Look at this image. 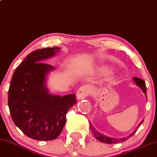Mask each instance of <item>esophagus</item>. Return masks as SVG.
Here are the masks:
<instances>
[{"mask_svg":"<svg viewBox=\"0 0 157 157\" xmlns=\"http://www.w3.org/2000/svg\"><path fill=\"white\" fill-rule=\"evenodd\" d=\"M91 92L90 87L88 86H82L78 90L76 93V96L78 99H84L87 97Z\"/></svg>","mask_w":157,"mask_h":157,"instance_id":"obj_1","label":"esophagus"}]
</instances>
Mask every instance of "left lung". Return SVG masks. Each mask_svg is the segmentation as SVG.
Segmentation results:
<instances>
[{
	"label": "left lung",
	"instance_id": "1",
	"mask_svg": "<svg viewBox=\"0 0 157 157\" xmlns=\"http://www.w3.org/2000/svg\"><path fill=\"white\" fill-rule=\"evenodd\" d=\"M133 80H134L135 83L137 85H138L139 87H140L141 89L142 90V91H143L144 93L145 94V96L147 97V96H146V94H147L146 93L147 92H146V85H145V81L142 80V79H141V78H136V77H134V78H133ZM142 122H143V121H141L140 125L142 124ZM90 130H91V131H92L93 134L94 135L95 137H96V140H98V141H100V142H105V143H107V144H114V143H118V142H124V141H125L128 139V137H126V138H121V139L110 138V137H107V136H106L101 134V133H98L97 131H96V130L94 129V128L93 127L91 123H90ZM135 133H136V131L133 132V133H132L129 136V137L132 136Z\"/></svg>",
	"mask_w": 157,
	"mask_h": 157
}]
</instances>
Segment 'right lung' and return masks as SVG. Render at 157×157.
I'll return each mask as SVG.
<instances>
[{"instance_id": "1", "label": "right lung", "mask_w": 157, "mask_h": 157, "mask_svg": "<svg viewBox=\"0 0 157 157\" xmlns=\"http://www.w3.org/2000/svg\"><path fill=\"white\" fill-rule=\"evenodd\" d=\"M59 47L32 52L14 72L9 88L8 105L11 117L29 138L53 140L66 123V114L76 103L75 94L53 96L46 87V75L54 69L43 60L56 55Z\"/></svg>"}]
</instances>
